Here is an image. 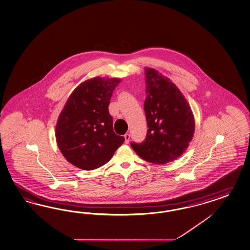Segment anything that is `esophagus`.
Wrapping results in <instances>:
<instances>
[{
  "label": "esophagus",
  "instance_id": "34e87169",
  "mask_svg": "<svg viewBox=\"0 0 250 250\" xmlns=\"http://www.w3.org/2000/svg\"><path fill=\"white\" fill-rule=\"evenodd\" d=\"M124 138H125V142L128 143L129 142V139H130V135L128 134V133H126V134L124 135Z\"/></svg>",
  "mask_w": 250,
  "mask_h": 250
}]
</instances>
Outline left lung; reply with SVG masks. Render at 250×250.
I'll use <instances>...</instances> for the list:
<instances>
[{"label":"left lung","mask_w":250,"mask_h":250,"mask_svg":"<svg viewBox=\"0 0 250 250\" xmlns=\"http://www.w3.org/2000/svg\"><path fill=\"white\" fill-rule=\"evenodd\" d=\"M145 83L147 136L141 143L130 145L143 160L165 164L183 153L192 140L194 117L182 93L167 78L147 68Z\"/></svg>","instance_id":"obj_1"}]
</instances>
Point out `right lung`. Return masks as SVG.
<instances>
[{
    "mask_svg": "<svg viewBox=\"0 0 250 250\" xmlns=\"http://www.w3.org/2000/svg\"><path fill=\"white\" fill-rule=\"evenodd\" d=\"M119 79L93 78L72 91L58 119L56 141L72 165L95 169L109 161L125 141L113 130L109 105Z\"/></svg>",
    "mask_w": 250,
    "mask_h": 250,
    "instance_id": "add662e5",
    "label": "right lung"
}]
</instances>
